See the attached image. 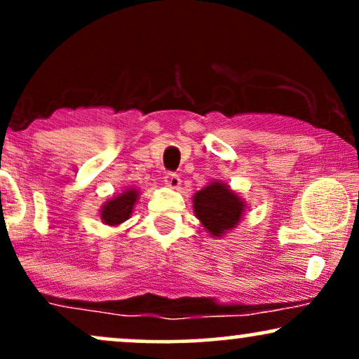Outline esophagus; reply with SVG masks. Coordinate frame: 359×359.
Masks as SVG:
<instances>
[{
    "mask_svg": "<svg viewBox=\"0 0 359 359\" xmlns=\"http://www.w3.org/2000/svg\"><path fill=\"white\" fill-rule=\"evenodd\" d=\"M163 179H165V184L168 185V187H172V189H177L180 185V177L177 175L175 172H167Z\"/></svg>",
    "mask_w": 359,
    "mask_h": 359,
    "instance_id": "1",
    "label": "esophagus"
}]
</instances>
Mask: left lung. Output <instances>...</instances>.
<instances>
[{"instance_id":"obj_1","label":"left lung","mask_w":359,"mask_h":359,"mask_svg":"<svg viewBox=\"0 0 359 359\" xmlns=\"http://www.w3.org/2000/svg\"><path fill=\"white\" fill-rule=\"evenodd\" d=\"M243 204L236 194L224 184L214 182L194 197V211L209 233L219 236L240 221Z\"/></svg>"}]
</instances>
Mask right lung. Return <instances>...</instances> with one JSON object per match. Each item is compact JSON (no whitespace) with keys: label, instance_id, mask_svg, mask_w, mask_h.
<instances>
[{"label":"right lung","instance_id":"add662e5","mask_svg":"<svg viewBox=\"0 0 359 359\" xmlns=\"http://www.w3.org/2000/svg\"><path fill=\"white\" fill-rule=\"evenodd\" d=\"M137 196H138L137 191H126L125 194H121V196L114 197L113 201H109L101 212L102 221L111 226L126 221L128 217H130L131 209H133L135 201H137Z\"/></svg>","mask_w":359,"mask_h":359}]
</instances>
